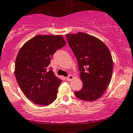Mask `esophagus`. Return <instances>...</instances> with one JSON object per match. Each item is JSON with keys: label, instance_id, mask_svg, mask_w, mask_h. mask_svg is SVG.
I'll list each match as a JSON object with an SVG mask.
<instances>
[{"label": "esophagus", "instance_id": "1", "mask_svg": "<svg viewBox=\"0 0 133 133\" xmlns=\"http://www.w3.org/2000/svg\"><path fill=\"white\" fill-rule=\"evenodd\" d=\"M74 78V77L73 75H69L68 77H66V79L68 80V81H71Z\"/></svg>", "mask_w": 133, "mask_h": 133}]
</instances>
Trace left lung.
Segmentation results:
<instances>
[{
    "instance_id": "obj_1",
    "label": "left lung",
    "mask_w": 133,
    "mask_h": 133,
    "mask_svg": "<svg viewBox=\"0 0 133 133\" xmlns=\"http://www.w3.org/2000/svg\"><path fill=\"white\" fill-rule=\"evenodd\" d=\"M65 36L78 61L83 84L75 94L83 101H95L103 95L111 81L113 61L110 51L102 41L83 32Z\"/></svg>"
}]
</instances>
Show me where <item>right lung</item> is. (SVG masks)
I'll list each match as a JSON object with an SVG mask.
<instances>
[{
    "label": "right lung",
    "mask_w": 133,
    "mask_h": 133,
    "mask_svg": "<svg viewBox=\"0 0 133 133\" xmlns=\"http://www.w3.org/2000/svg\"><path fill=\"white\" fill-rule=\"evenodd\" d=\"M65 44L62 35H38L19 50L15 64V78L24 95L34 104L45 106L57 97L62 81L47 68L51 56Z\"/></svg>",
    "instance_id": "obj_1"
}]
</instances>
